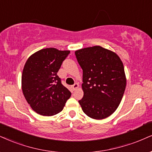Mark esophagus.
<instances>
[{
	"label": "esophagus",
	"mask_w": 152,
	"mask_h": 152,
	"mask_svg": "<svg viewBox=\"0 0 152 152\" xmlns=\"http://www.w3.org/2000/svg\"><path fill=\"white\" fill-rule=\"evenodd\" d=\"M78 87H79V85H78L77 83H75L74 85L72 86V88L73 90H75L76 89H77Z\"/></svg>",
	"instance_id": "1"
}]
</instances>
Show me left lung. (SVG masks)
Masks as SVG:
<instances>
[{
  "mask_svg": "<svg viewBox=\"0 0 152 152\" xmlns=\"http://www.w3.org/2000/svg\"><path fill=\"white\" fill-rule=\"evenodd\" d=\"M75 56L83 70L82 109L91 118H106L118 107L126 87L123 63L117 54L99 46L76 50Z\"/></svg>",
  "mask_w": 152,
  "mask_h": 152,
  "instance_id": "8db88e82",
  "label": "left lung"
}]
</instances>
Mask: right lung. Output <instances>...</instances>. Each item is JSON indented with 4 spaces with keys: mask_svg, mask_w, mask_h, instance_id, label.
Instances as JSON below:
<instances>
[{
    "mask_svg": "<svg viewBox=\"0 0 152 152\" xmlns=\"http://www.w3.org/2000/svg\"><path fill=\"white\" fill-rule=\"evenodd\" d=\"M69 53L70 50L44 48L31 55L24 65L23 94L31 108L40 115L51 116L60 113L71 96L57 75Z\"/></svg>",
    "mask_w": 152,
    "mask_h": 152,
    "instance_id": "add662e5",
    "label": "right lung"
}]
</instances>
